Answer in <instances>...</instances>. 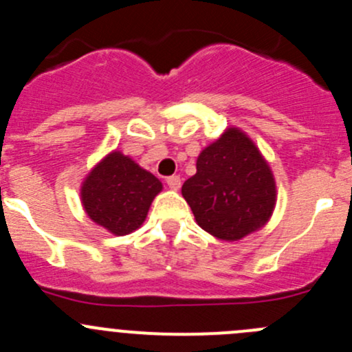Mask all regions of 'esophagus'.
Instances as JSON below:
<instances>
[{"instance_id": "1", "label": "esophagus", "mask_w": 352, "mask_h": 352, "mask_svg": "<svg viewBox=\"0 0 352 352\" xmlns=\"http://www.w3.org/2000/svg\"><path fill=\"white\" fill-rule=\"evenodd\" d=\"M166 184H168V187L172 190H179L180 186H182V180H180L179 175H173V177H168V179H166Z\"/></svg>"}]
</instances>
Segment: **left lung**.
I'll list each match as a JSON object with an SVG mask.
<instances>
[{"mask_svg": "<svg viewBox=\"0 0 352 352\" xmlns=\"http://www.w3.org/2000/svg\"><path fill=\"white\" fill-rule=\"evenodd\" d=\"M196 175L182 186L196 223L225 242H239L267 225L276 208V179L257 144L228 127L197 156Z\"/></svg>", "mask_w": 352, "mask_h": 352, "instance_id": "8db88e82", "label": "left lung"}]
</instances>
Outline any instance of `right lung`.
Instances as JSON below:
<instances>
[{
  "instance_id": "obj_1",
  "label": "right lung",
  "mask_w": 352,
  "mask_h": 352,
  "mask_svg": "<svg viewBox=\"0 0 352 352\" xmlns=\"http://www.w3.org/2000/svg\"><path fill=\"white\" fill-rule=\"evenodd\" d=\"M163 184L122 151H110L88 172L80 187L85 212L116 236L140 228Z\"/></svg>"
}]
</instances>
